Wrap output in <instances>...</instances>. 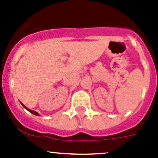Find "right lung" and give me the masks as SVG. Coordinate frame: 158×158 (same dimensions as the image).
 I'll list each match as a JSON object with an SVG mask.
<instances>
[{
  "mask_svg": "<svg viewBox=\"0 0 158 158\" xmlns=\"http://www.w3.org/2000/svg\"><path fill=\"white\" fill-rule=\"evenodd\" d=\"M21 104H22V103H21ZM22 106H23V107H24V108H25V109H27V111H29L30 113H32V114H34V115H36V116H39V115H38V113H37V112H35V111H33V110H31V109H27V107H26V106H24L23 104H22Z\"/></svg>",
  "mask_w": 158,
  "mask_h": 158,
  "instance_id": "add662e5",
  "label": "right lung"
}]
</instances>
